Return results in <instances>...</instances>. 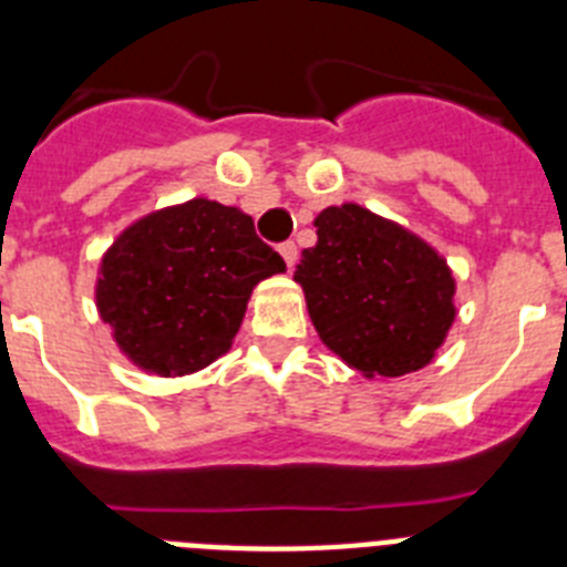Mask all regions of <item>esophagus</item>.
<instances>
[{"mask_svg":"<svg viewBox=\"0 0 567 567\" xmlns=\"http://www.w3.org/2000/svg\"><path fill=\"white\" fill-rule=\"evenodd\" d=\"M278 252H280V258H284V264H287L289 269H292L295 264H298V247H295L292 240H287V244H280Z\"/></svg>","mask_w":567,"mask_h":567,"instance_id":"esophagus-1","label":"esophagus"}]
</instances>
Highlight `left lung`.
<instances>
[{
    "label": "left lung",
    "instance_id": "obj_1",
    "mask_svg": "<svg viewBox=\"0 0 567 567\" xmlns=\"http://www.w3.org/2000/svg\"><path fill=\"white\" fill-rule=\"evenodd\" d=\"M315 227L318 244L303 249L295 280L323 346L369 380L432 363L457 318L449 260L403 224L352 202L323 209Z\"/></svg>",
    "mask_w": 567,
    "mask_h": 567
}]
</instances>
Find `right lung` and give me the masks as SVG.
<instances>
[{
    "label": "right lung",
    "instance_id": "add662e5",
    "mask_svg": "<svg viewBox=\"0 0 567 567\" xmlns=\"http://www.w3.org/2000/svg\"><path fill=\"white\" fill-rule=\"evenodd\" d=\"M278 272L287 264L244 209L198 195L115 235L93 295L130 363L155 378H187L229 352L252 289Z\"/></svg>",
    "mask_w": 567,
    "mask_h": 567
}]
</instances>
